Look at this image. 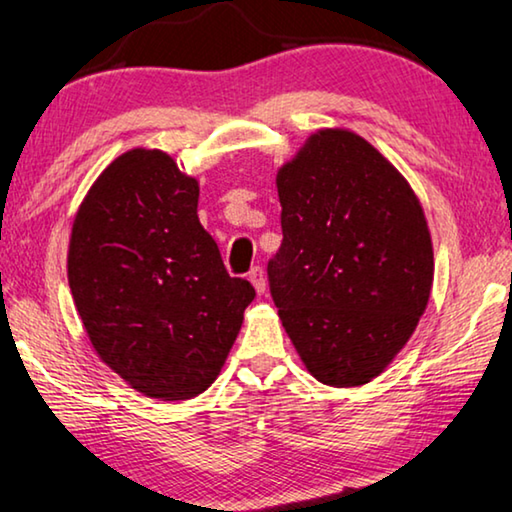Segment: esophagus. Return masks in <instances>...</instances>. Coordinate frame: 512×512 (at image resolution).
Returning a JSON list of instances; mask_svg holds the SVG:
<instances>
[{"label":"esophagus","instance_id":"1","mask_svg":"<svg viewBox=\"0 0 512 512\" xmlns=\"http://www.w3.org/2000/svg\"><path fill=\"white\" fill-rule=\"evenodd\" d=\"M249 281H251V284H254L258 295H263L265 288H268V281H265V274H263L261 268H254V270L249 272Z\"/></svg>","mask_w":512,"mask_h":512}]
</instances>
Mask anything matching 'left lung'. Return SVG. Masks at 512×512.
<instances>
[{
  "mask_svg": "<svg viewBox=\"0 0 512 512\" xmlns=\"http://www.w3.org/2000/svg\"><path fill=\"white\" fill-rule=\"evenodd\" d=\"M284 242L268 265L288 339L316 381L383 374L425 314L432 235L416 191L351 129L309 133L277 170Z\"/></svg>",
  "mask_w": 512,
  "mask_h": 512,
  "instance_id": "obj_1",
  "label": "left lung"
}]
</instances>
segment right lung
<instances>
[{
    "label": "right lung",
    "instance_id": "right-lung-1",
    "mask_svg": "<svg viewBox=\"0 0 512 512\" xmlns=\"http://www.w3.org/2000/svg\"><path fill=\"white\" fill-rule=\"evenodd\" d=\"M198 194L170 154L133 147L103 168L71 224L66 274L87 339L124 383L161 402L217 381L256 295L228 277Z\"/></svg>",
    "mask_w": 512,
    "mask_h": 512
}]
</instances>
